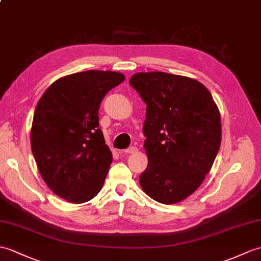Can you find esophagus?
Segmentation results:
<instances>
[{
	"mask_svg": "<svg viewBox=\"0 0 261 261\" xmlns=\"http://www.w3.org/2000/svg\"><path fill=\"white\" fill-rule=\"evenodd\" d=\"M138 151V148L137 147H130L128 149H125L122 151V153H125V154H130V153H136Z\"/></svg>",
	"mask_w": 261,
	"mask_h": 261,
	"instance_id": "1",
	"label": "esophagus"
}]
</instances>
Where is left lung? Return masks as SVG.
Here are the masks:
<instances>
[{
	"label": "left lung",
	"mask_w": 261,
	"mask_h": 261,
	"mask_svg": "<svg viewBox=\"0 0 261 261\" xmlns=\"http://www.w3.org/2000/svg\"><path fill=\"white\" fill-rule=\"evenodd\" d=\"M129 83L147 105L148 167L139 182L160 203L182 201L202 184L219 151V109L208 89L188 76L140 72Z\"/></svg>",
	"instance_id": "8db88e82"
}]
</instances>
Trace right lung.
Returning <instances> with one entry per match:
<instances>
[{
  "label": "right lung",
  "instance_id": "add662e5",
  "mask_svg": "<svg viewBox=\"0 0 261 261\" xmlns=\"http://www.w3.org/2000/svg\"><path fill=\"white\" fill-rule=\"evenodd\" d=\"M124 79L112 71L79 72L53 82L39 100L32 153L42 179L58 197L83 203L102 189L112 153L99 129V108Z\"/></svg>",
  "mask_w": 261,
  "mask_h": 261
}]
</instances>
